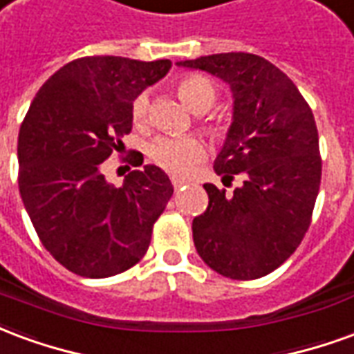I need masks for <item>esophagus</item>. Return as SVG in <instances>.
<instances>
[{
    "mask_svg": "<svg viewBox=\"0 0 354 354\" xmlns=\"http://www.w3.org/2000/svg\"><path fill=\"white\" fill-rule=\"evenodd\" d=\"M185 184H187V182L182 180V178H172V185H174V189H180V187H184Z\"/></svg>",
    "mask_w": 354,
    "mask_h": 354,
    "instance_id": "34e87169",
    "label": "esophagus"
}]
</instances>
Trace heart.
Returning a JSON list of instances; mask_svg holds the SVG:
<instances>
[{"instance_id": "obj_1", "label": "heart", "mask_w": 354, "mask_h": 354, "mask_svg": "<svg viewBox=\"0 0 354 354\" xmlns=\"http://www.w3.org/2000/svg\"><path fill=\"white\" fill-rule=\"evenodd\" d=\"M176 91L180 98L195 111V113H205L212 108L218 100V87L216 83L207 75L201 73H189L180 77L176 83ZM132 121L136 127H144L149 117V96L146 93L138 94L131 106ZM208 134L216 140H223L227 136V127L223 123H212L207 124ZM205 155V146L201 144L197 138H172V136H165L155 142L151 149H149V157L151 161L167 170L170 174L176 176H184L193 169L195 162H199Z\"/></svg>"}]
</instances>
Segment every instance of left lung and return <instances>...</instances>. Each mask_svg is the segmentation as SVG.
<instances>
[{
    "label": "left lung",
    "mask_w": 354,
    "mask_h": 354,
    "mask_svg": "<svg viewBox=\"0 0 354 354\" xmlns=\"http://www.w3.org/2000/svg\"><path fill=\"white\" fill-rule=\"evenodd\" d=\"M180 66L223 80L233 123L214 170L243 178L231 195L205 184L208 207L193 220L197 252L235 281L266 277L294 254L311 225L322 159L315 117L288 75L250 53H222Z\"/></svg>",
    "instance_id": "obj_1"
}]
</instances>
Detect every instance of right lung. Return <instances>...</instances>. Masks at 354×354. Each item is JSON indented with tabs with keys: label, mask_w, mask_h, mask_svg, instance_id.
<instances>
[{
	"label": "right lung",
	"mask_w": 354,
	"mask_h": 354,
	"mask_svg": "<svg viewBox=\"0 0 354 354\" xmlns=\"http://www.w3.org/2000/svg\"><path fill=\"white\" fill-rule=\"evenodd\" d=\"M170 60L83 57L43 83L19 132V192L41 245L88 279L136 266L174 193L155 165L131 170L121 187L102 174L132 131V100L169 72ZM132 167L144 155L131 151Z\"/></svg>",
	"instance_id": "obj_1"
}]
</instances>
